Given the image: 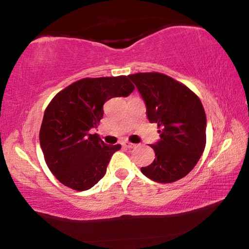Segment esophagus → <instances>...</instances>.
Instances as JSON below:
<instances>
[{
	"label": "esophagus",
	"instance_id": "obj_1",
	"mask_svg": "<svg viewBox=\"0 0 249 249\" xmlns=\"http://www.w3.org/2000/svg\"><path fill=\"white\" fill-rule=\"evenodd\" d=\"M123 145H124L125 147H127V148H134V147L136 146V145L133 144V142H125Z\"/></svg>",
	"mask_w": 249,
	"mask_h": 249
}]
</instances>
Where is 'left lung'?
Returning a JSON list of instances; mask_svg holds the SVG:
<instances>
[{
	"label": "left lung",
	"instance_id": "8db88e82",
	"mask_svg": "<svg viewBox=\"0 0 249 249\" xmlns=\"http://www.w3.org/2000/svg\"><path fill=\"white\" fill-rule=\"evenodd\" d=\"M146 103L151 123L158 124L160 141L150 145L155 160L141 170L159 183L187 176L199 161L206 144V115L195 92L159 72L129 74Z\"/></svg>",
	"mask_w": 249,
	"mask_h": 249
}]
</instances>
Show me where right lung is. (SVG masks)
Segmentation results:
<instances>
[{"label":"right lung","instance_id":"add662e5","mask_svg":"<svg viewBox=\"0 0 249 249\" xmlns=\"http://www.w3.org/2000/svg\"><path fill=\"white\" fill-rule=\"evenodd\" d=\"M135 89L126 75L84 78L53 96L44 113L39 142L49 170L66 187L86 191L104 177L121 145H107L90 134L103 117V105Z\"/></svg>","mask_w":249,"mask_h":249}]
</instances>
